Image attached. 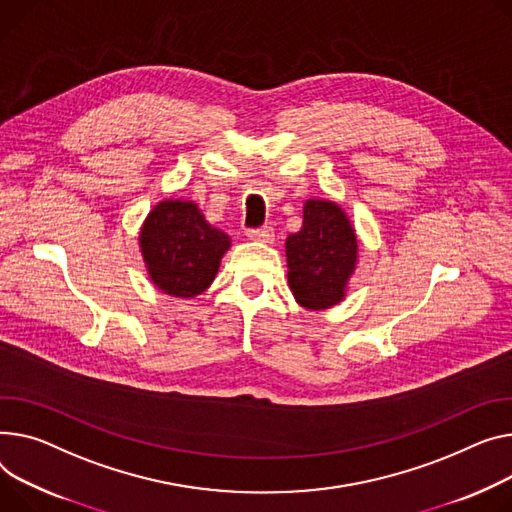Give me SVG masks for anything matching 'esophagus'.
<instances>
[{"mask_svg":"<svg viewBox=\"0 0 512 512\" xmlns=\"http://www.w3.org/2000/svg\"><path fill=\"white\" fill-rule=\"evenodd\" d=\"M247 236L251 238V241H257V243H271L274 241V228L269 226H261V228H251L247 230Z\"/></svg>","mask_w":512,"mask_h":512,"instance_id":"1","label":"esophagus"}]
</instances>
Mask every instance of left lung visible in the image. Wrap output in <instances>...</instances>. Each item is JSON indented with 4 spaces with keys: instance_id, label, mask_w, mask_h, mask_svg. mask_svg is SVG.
Listing matches in <instances>:
<instances>
[{
    "instance_id": "8db88e82",
    "label": "left lung",
    "mask_w": 512,
    "mask_h": 512,
    "mask_svg": "<svg viewBox=\"0 0 512 512\" xmlns=\"http://www.w3.org/2000/svg\"><path fill=\"white\" fill-rule=\"evenodd\" d=\"M286 263L298 304L321 311L344 300L358 263V236L342 206L306 199L302 228L286 238Z\"/></svg>"
}]
</instances>
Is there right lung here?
Listing matches in <instances>:
<instances>
[{
	"instance_id": "obj_1",
	"label": "right lung",
	"mask_w": 512,
	"mask_h": 512,
	"mask_svg": "<svg viewBox=\"0 0 512 512\" xmlns=\"http://www.w3.org/2000/svg\"><path fill=\"white\" fill-rule=\"evenodd\" d=\"M230 236L214 228L195 201L162 199L140 228V251L152 284L175 298H195L214 282Z\"/></svg>"
}]
</instances>
